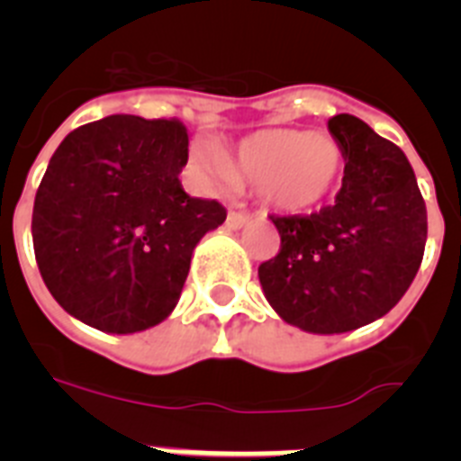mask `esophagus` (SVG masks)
<instances>
[{
    "label": "esophagus",
    "mask_w": 461,
    "mask_h": 461,
    "mask_svg": "<svg viewBox=\"0 0 461 461\" xmlns=\"http://www.w3.org/2000/svg\"><path fill=\"white\" fill-rule=\"evenodd\" d=\"M249 221L251 217L249 214H244V212H228V217H226V226L233 228V230H240V228H244Z\"/></svg>",
    "instance_id": "obj_1"
}]
</instances>
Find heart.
<instances>
[{"label": "heart", "instance_id": "1", "mask_svg": "<svg viewBox=\"0 0 461 461\" xmlns=\"http://www.w3.org/2000/svg\"><path fill=\"white\" fill-rule=\"evenodd\" d=\"M191 166L203 185L230 191L238 182L258 186L263 201L288 214H307L332 198L344 173V152L332 136L307 129H266L244 138L233 158L198 142Z\"/></svg>", "mask_w": 461, "mask_h": 461}]
</instances>
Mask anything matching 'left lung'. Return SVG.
I'll return each mask as SVG.
<instances>
[{
    "instance_id": "1",
    "label": "left lung",
    "mask_w": 461,
    "mask_h": 461,
    "mask_svg": "<svg viewBox=\"0 0 461 461\" xmlns=\"http://www.w3.org/2000/svg\"><path fill=\"white\" fill-rule=\"evenodd\" d=\"M328 129L344 152L335 205L276 217L281 249L258 267L270 307L312 335L374 323L409 291L427 242V210L409 158L353 115Z\"/></svg>"
}]
</instances>
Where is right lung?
<instances>
[{"instance_id": "obj_1", "label": "right lung", "mask_w": 461, "mask_h": 461, "mask_svg": "<svg viewBox=\"0 0 461 461\" xmlns=\"http://www.w3.org/2000/svg\"><path fill=\"white\" fill-rule=\"evenodd\" d=\"M189 136L177 120L110 115L68 133L32 214L36 263L73 319L133 335L173 313L195 244L226 221L191 198L180 173Z\"/></svg>"}]
</instances>
